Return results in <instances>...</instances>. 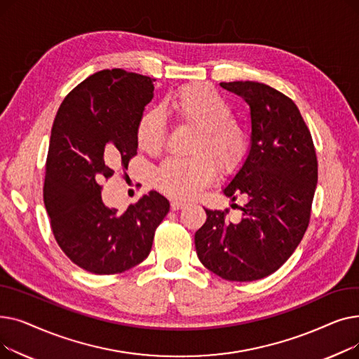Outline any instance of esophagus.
<instances>
[{
	"label": "esophagus",
	"instance_id": "34e87169",
	"mask_svg": "<svg viewBox=\"0 0 359 359\" xmlns=\"http://www.w3.org/2000/svg\"><path fill=\"white\" fill-rule=\"evenodd\" d=\"M186 206V202H182V201H177V199H173L170 201V208H172L173 211H177V210H182Z\"/></svg>",
	"mask_w": 359,
	"mask_h": 359
}]
</instances>
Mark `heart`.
<instances>
[{"label": "heart", "mask_w": 359, "mask_h": 359, "mask_svg": "<svg viewBox=\"0 0 359 359\" xmlns=\"http://www.w3.org/2000/svg\"><path fill=\"white\" fill-rule=\"evenodd\" d=\"M165 109L184 126L199 129L192 158H167L154 173L160 192L175 199H192L214 182L218 168L233 170L248 151V137L231 121L233 109L208 84H189L176 90ZM167 132L157 110H148L137 123V141L145 153L157 156L165 145Z\"/></svg>", "instance_id": "heart-1"}]
</instances>
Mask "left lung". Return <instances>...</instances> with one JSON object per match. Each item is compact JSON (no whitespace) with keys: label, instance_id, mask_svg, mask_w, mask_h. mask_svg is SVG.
<instances>
[{"label":"left lung","instance_id":"8db88e82","mask_svg":"<svg viewBox=\"0 0 359 359\" xmlns=\"http://www.w3.org/2000/svg\"><path fill=\"white\" fill-rule=\"evenodd\" d=\"M250 107L252 144L248 158L224 187L241 198V219L229 210H205L195 233L202 265L227 280L249 282L278 271L309 227L317 184V157L310 130L295 103L256 81L219 83Z\"/></svg>","mask_w":359,"mask_h":359}]
</instances>
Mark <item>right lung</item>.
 <instances>
[{
	"instance_id": "add662e5",
	"label": "right lung",
	"mask_w": 359,
	"mask_h": 359,
	"mask_svg": "<svg viewBox=\"0 0 359 359\" xmlns=\"http://www.w3.org/2000/svg\"><path fill=\"white\" fill-rule=\"evenodd\" d=\"M154 81L119 68L99 71L69 91L55 116L43 201L56 243L87 272L113 275L137 266L170 210L156 191L122 212L102 199L113 167L128 168L137 156V123L154 97Z\"/></svg>"
}]
</instances>
